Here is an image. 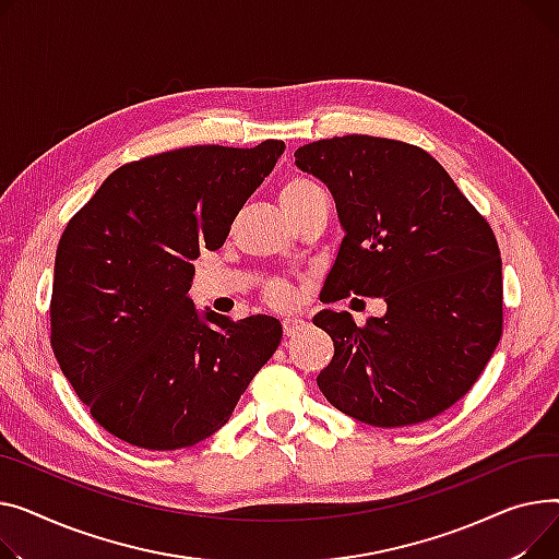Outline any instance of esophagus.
<instances>
[{"instance_id":"obj_1","label":"esophagus","mask_w":559,"mask_h":559,"mask_svg":"<svg viewBox=\"0 0 559 559\" xmlns=\"http://www.w3.org/2000/svg\"><path fill=\"white\" fill-rule=\"evenodd\" d=\"M305 326V320L302 318H286L282 322V330H284V336H295Z\"/></svg>"}]
</instances>
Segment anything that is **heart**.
<instances>
[{
    "instance_id": "1",
    "label": "heart",
    "mask_w": 559,
    "mask_h": 559,
    "mask_svg": "<svg viewBox=\"0 0 559 559\" xmlns=\"http://www.w3.org/2000/svg\"><path fill=\"white\" fill-rule=\"evenodd\" d=\"M277 201H280V207L286 212V216L290 221H298L305 212L324 203V193L316 182H311L307 178H300V176H293V178H286L280 185ZM266 300H269L271 307L284 309L293 302V290L286 282L275 280L266 286Z\"/></svg>"
}]
</instances>
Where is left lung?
Listing matches in <instances>:
<instances>
[{"instance_id": "left-lung-1", "label": "left lung", "mask_w": 559, "mask_h": 559, "mask_svg": "<svg viewBox=\"0 0 559 559\" xmlns=\"http://www.w3.org/2000/svg\"><path fill=\"white\" fill-rule=\"evenodd\" d=\"M295 164L332 191L345 237L324 302L383 298L356 326L324 309L334 341L318 388L370 426H408L453 406L485 370L503 332L501 252L489 223L419 146L345 135L305 144ZM356 300V298H354Z\"/></svg>"}]
</instances>
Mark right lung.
<instances>
[{"label":"right lung","instance_id":"right-lung-1","mask_svg":"<svg viewBox=\"0 0 559 559\" xmlns=\"http://www.w3.org/2000/svg\"><path fill=\"white\" fill-rule=\"evenodd\" d=\"M284 148L207 144L123 164L64 227L51 347L115 438L148 451L199 444L277 349L280 320L199 313L189 288L191 261L225 243Z\"/></svg>","mask_w":559,"mask_h":559}]
</instances>
